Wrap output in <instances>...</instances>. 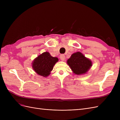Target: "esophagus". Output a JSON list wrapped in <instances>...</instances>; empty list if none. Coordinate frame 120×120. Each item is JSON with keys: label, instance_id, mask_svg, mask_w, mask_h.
Returning a JSON list of instances; mask_svg holds the SVG:
<instances>
[{"label": "esophagus", "instance_id": "esophagus-1", "mask_svg": "<svg viewBox=\"0 0 120 120\" xmlns=\"http://www.w3.org/2000/svg\"><path fill=\"white\" fill-rule=\"evenodd\" d=\"M60 59L61 60L64 61L65 60V56L64 54H61L60 56Z\"/></svg>", "mask_w": 120, "mask_h": 120}]
</instances>
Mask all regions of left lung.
Here are the masks:
<instances>
[{
	"label": "left lung",
	"mask_w": 120,
	"mask_h": 120,
	"mask_svg": "<svg viewBox=\"0 0 120 120\" xmlns=\"http://www.w3.org/2000/svg\"><path fill=\"white\" fill-rule=\"evenodd\" d=\"M67 64L73 73L77 75L87 73L93 65L91 60L79 52L72 54L68 60Z\"/></svg>",
	"instance_id": "left-lung-1"
}]
</instances>
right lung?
Instances as JSON below:
<instances>
[{"instance_id": "add662e5", "label": "right lung", "mask_w": 120, "mask_h": 120, "mask_svg": "<svg viewBox=\"0 0 120 120\" xmlns=\"http://www.w3.org/2000/svg\"><path fill=\"white\" fill-rule=\"evenodd\" d=\"M58 61L57 57L51 56L49 52H46L35 58L31 65L36 73L45 78L50 74L54 66Z\"/></svg>"}]
</instances>
